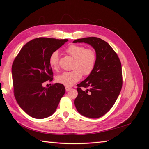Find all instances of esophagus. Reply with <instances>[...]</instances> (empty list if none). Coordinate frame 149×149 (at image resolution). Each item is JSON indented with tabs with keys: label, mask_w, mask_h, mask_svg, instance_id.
<instances>
[{
	"label": "esophagus",
	"mask_w": 149,
	"mask_h": 149,
	"mask_svg": "<svg viewBox=\"0 0 149 149\" xmlns=\"http://www.w3.org/2000/svg\"><path fill=\"white\" fill-rule=\"evenodd\" d=\"M65 89H66V91H70V90L71 89V88H69V87H67V86H66V87H65Z\"/></svg>",
	"instance_id": "1"
}]
</instances>
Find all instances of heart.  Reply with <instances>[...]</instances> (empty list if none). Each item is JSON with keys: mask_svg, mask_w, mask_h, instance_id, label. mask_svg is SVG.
<instances>
[{"mask_svg": "<svg viewBox=\"0 0 149 149\" xmlns=\"http://www.w3.org/2000/svg\"><path fill=\"white\" fill-rule=\"evenodd\" d=\"M65 52L74 58L73 70L65 71L57 76L58 83L66 86H71L81 79L83 74L88 76L94 70L96 63V54L92 48L79 45H71L65 49ZM59 54L57 51L52 52L49 58V64L54 70L58 69Z\"/></svg>", "mask_w": 149, "mask_h": 149, "instance_id": "b5f03b06", "label": "heart"}]
</instances>
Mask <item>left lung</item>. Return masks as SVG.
Here are the masks:
<instances>
[{
	"mask_svg": "<svg viewBox=\"0 0 149 149\" xmlns=\"http://www.w3.org/2000/svg\"><path fill=\"white\" fill-rule=\"evenodd\" d=\"M73 43L89 44L95 49L96 63L92 73L77 84L78 96L74 105L79 114L89 118H99L113 106L123 86L119 58L104 40L97 37L77 39ZM82 87L89 88L84 91Z\"/></svg>",
	"mask_w": 149,
	"mask_h": 149,
	"instance_id": "8db88e82",
	"label": "left lung"
}]
</instances>
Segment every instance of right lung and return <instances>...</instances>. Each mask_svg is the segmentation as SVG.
Listing matches in <instances>:
<instances>
[{
	"label": "right lung",
	"instance_id": "1",
	"mask_svg": "<svg viewBox=\"0 0 149 149\" xmlns=\"http://www.w3.org/2000/svg\"><path fill=\"white\" fill-rule=\"evenodd\" d=\"M68 41L43 37L33 39L22 48L13 62L12 73L16 101L33 118L44 119L52 115L65 93L63 84L55 83L45 88L42 84L53 80L49 56Z\"/></svg>",
	"mask_w": 149,
	"mask_h": 149
}]
</instances>
